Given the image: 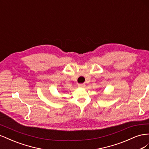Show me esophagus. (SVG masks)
I'll return each instance as SVG.
<instances>
[{
  "instance_id": "esophagus-1",
  "label": "esophagus",
  "mask_w": 149,
  "mask_h": 149,
  "mask_svg": "<svg viewBox=\"0 0 149 149\" xmlns=\"http://www.w3.org/2000/svg\"><path fill=\"white\" fill-rule=\"evenodd\" d=\"M85 84H78V87L79 88H84L85 87Z\"/></svg>"
}]
</instances>
